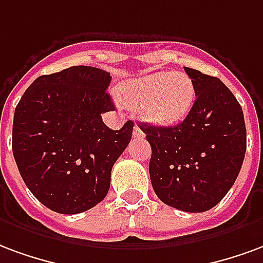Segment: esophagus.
Segmentation results:
<instances>
[{
    "instance_id": "obj_1",
    "label": "esophagus",
    "mask_w": 263,
    "mask_h": 263,
    "mask_svg": "<svg viewBox=\"0 0 263 263\" xmlns=\"http://www.w3.org/2000/svg\"><path fill=\"white\" fill-rule=\"evenodd\" d=\"M133 136L134 137H143L144 136V133L141 132V129H140L137 124H134V130H133Z\"/></svg>"
}]
</instances>
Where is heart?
<instances>
[{
    "mask_svg": "<svg viewBox=\"0 0 263 263\" xmlns=\"http://www.w3.org/2000/svg\"><path fill=\"white\" fill-rule=\"evenodd\" d=\"M120 101L139 109L141 118L158 126H171L185 118L195 101V85L185 72L161 71L124 82Z\"/></svg>",
    "mask_w": 263,
    "mask_h": 263,
    "instance_id": "obj_1",
    "label": "heart"
}]
</instances>
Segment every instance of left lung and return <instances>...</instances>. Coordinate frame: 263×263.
<instances>
[{
    "label": "left lung",
    "mask_w": 263,
    "mask_h": 263,
    "mask_svg": "<svg viewBox=\"0 0 263 263\" xmlns=\"http://www.w3.org/2000/svg\"><path fill=\"white\" fill-rule=\"evenodd\" d=\"M196 101L182 123H141L151 145V185L161 202L182 212L214 208L237 179L247 151L241 105L216 77L185 67Z\"/></svg>",
    "instance_id": "1"
}]
</instances>
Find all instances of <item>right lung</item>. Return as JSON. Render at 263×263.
Wrapping results in <instances>:
<instances>
[{"label": "right lung", "mask_w": 263, "mask_h": 263, "mask_svg": "<svg viewBox=\"0 0 263 263\" xmlns=\"http://www.w3.org/2000/svg\"><path fill=\"white\" fill-rule=\"evenodd\" d=\"M112 77L101 68L74 66L36 78L15 108L12 151L33 196L61 214L102 202L113 164L132 140L133 122L109 129L101 113L115 110Z\"/></svg>", "instance_id": "add662e5"}]
</instances>
